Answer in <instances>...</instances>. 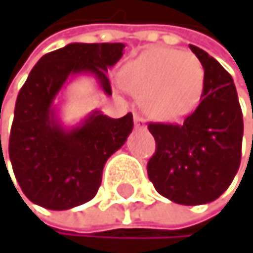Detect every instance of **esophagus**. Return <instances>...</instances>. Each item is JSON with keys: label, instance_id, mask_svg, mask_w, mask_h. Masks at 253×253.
Returning <instances> with one entry per match:
<instances>
[{"label": "esophagus", "instance_id": "esophagus-1", "mask_svg": "<svg viewBox=\"0 0 253 253\" xmlns=\"http://www.w3.org/2000/svg\"><path fill=\"white\" fill-rule=\"evenodd\" d=\"M133 121H135V127L136 129H145V120L139 114H135Z\"/></svg>", "mask_w": 253, "mask_h": 253}]
</instances>
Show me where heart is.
<instances>
[{"instance_id":"b5f03b06","label":"heart","mask_w":253,"mask_h":253,"mask_svg":"<svg viewBox=\"0 0 253 253\" xmlns=\"http://www.w3.org/2000/svg\"><path fill=\"white\" fill-rule=\"evenodd\" d=\"M120 83L124 89L142 97V106L149 115L179 120L197 106L205 70L191 51L152 48L126 63Z\"/></svg>"}]
</instances>
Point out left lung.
Returning <instances> with one entry per match:
<instances>
[{"instance_id": "1", "label": "left lung", "mask_w": 253, "mask_h": 253, "mask_svg": "<svg viewBox=\"0 0 253 253\" xmlns=\"http://www.w3.org/2000/svg\"><path fill=\"white\" fill-rule=\"evenodd\" d=\"M190 48L205 70L200 103L183 124L149 123L156 152L147 173L161 196L202 205L218 199L238 171L243 114L231 74L207 51Z\"/></svg>"}]
</instances>
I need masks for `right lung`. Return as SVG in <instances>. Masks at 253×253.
I'll return each mask as SVG.
<instances>
[{"label": "right lung", "mask_w": 253, "mask_h": 253, "mask_svg": "<svg viewBox=\"0 0 253 253\" xmlns=\"http://www.w3.org/2000/svg\"><path fill=\"white\" fill-rule=\"evenodd\" d=\"M123 50L124 43H70L42 56L28 74L15 104L8 156L22 193L36 205L62 211L89 202L106 161L130 135L132 114L109 118L94 111L68 130L53 108L68 77L82 73L95 76L104 94L112 95L106 73Z\"/></svg>", "instance_id": "obj_1"}]
</instances>
